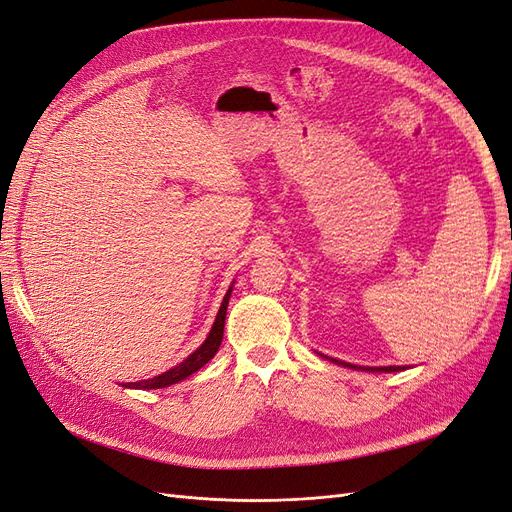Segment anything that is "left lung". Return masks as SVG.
I'll return each instance as SVG.
<instances>
[{"mask_svg": "<svg viewBox=\"0 0 512 512\" xmlns=\"http://www.w3.org/2000/svg\"><path fill=\"white\" fill-rule=\"evenodd\" d=\"M320 354V352H318ZM324 359H329L335 365H344L348 369H363V371H382V374H391V371H404L406 367H399V365H389V367H363V365H354V363H346V361H339V359H331L327 354H320Z\"/></svg>", "mask_w": 512, "mask_h": 512, "instance_id": "obj_1", "label": "left lung"}]
</instances>
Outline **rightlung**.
<instances>
[{
	"label": "right lung",
	"instance_id": "obj_1",
	"mask_svg": "<svg viewBox=\"0 0 512 512\" xmlns=\"http://www.w3.org/2000/svg\"><path fill=\"white\" fill-rule=\"evenodd\" d=\"M232 286H235V282L230 284V288L226 290L224 294V301L220 305V312L218 316H215V322L213 327L207 335V339L203 344H200L188 359L181 361L179 365L170 367L168 371H164V374L160 376H153L149 380H138V382H126L123 386L126 389H143V391H151V389H166V386L170 384H177L181 380H185L188 376H192L194 371H198L203 365H207L215 354H218L220 346H222V337H224V322H226V309H228V301H230V294H232Z\"/></svg>",
	"mask_w": 512,
	"mask_h": 512
}]
</instances>
